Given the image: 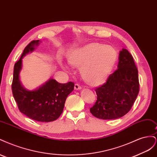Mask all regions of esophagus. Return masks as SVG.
Segmentation results:
<instances>
[{
  "mask_svg": "<svg viewBox=\"0 0 157 157\" xmlns=\"http://www.w3.org/2000/svg\"><path fill=\"white\" fill-rule=\"evenodd\" d=\"M81 88H82V87L80 86L78 84L76 83V84H75V90H80Z\"/></svg>",
  "mask_w": 157,
  "mask_h": 157,
  "instance_id": "34e87169",
  "label": "esophagus"
}]
</instances>
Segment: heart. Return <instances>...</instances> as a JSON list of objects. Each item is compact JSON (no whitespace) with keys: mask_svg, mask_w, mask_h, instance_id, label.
<instances>
[{"mask_svg":"<svg viewBox=\"0 0 157 157\" xmlns=\"http://www.w3.org/2000/svg\"><path fill=\"white\" fill-rule=\"evenodd\" d=\"M117 58V52L112 46L92 42L71 52L67 61L73 67H82L80 72L85 82L98 86L105 81Z\"/></svg>","mask_w":157,"mask_h":157,"instance_id":"obj_1","label":"heart"}]
</instances>
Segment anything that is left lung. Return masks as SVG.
<instances>
[{
  "label": "left lung",
  "instance_id": "obj_1",
  "mask_svg": "<svg viewBox=\"0 0 157 157\" xmlns=\"http://www.w3.org/2000/svg\"><path fill=\"white\" fill-rule=\"evenodd\" d=\"M118 69L95 91L97 100L90 109L96 118L113 120L130 111L140 90L138 71L132 56L123 48L119 54Z\"/></svg>",
  "mask_w": 157,
  "mask_h": 157
}]
</instances>
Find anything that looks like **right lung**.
<instances>
[{"label":"right lung","instance_id":"add662e5","mask_svg":"<svg viewBox=\"0 0 157 157\" xmlns=\"http://www.w3.org/2000/svg\"><path fill=\"white\" fill-rule=\"evenodd\" d=\"M39 44V40L31 41L14 65L12 90L21 113L33 120L48 122L58 119L62 113L66 98L74 90L75 84L72 82L61 84L50 78L35 90L30 91L23 88L20 80L22 58L34 50L35 46Z\"/></svg>","mask_w":157,"mask_h":157}]
</instances>
